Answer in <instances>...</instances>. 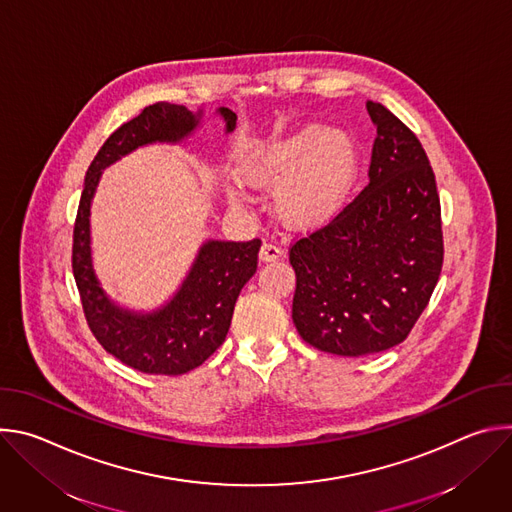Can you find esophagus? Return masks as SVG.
Here are the masks:
<instances>
[{"instance_id": "obj_1", "label": "esophagus", "mask_w": 512, "mask_h": 512, "mask_svg": "<svg viewBox=\"0 0 512 512\" xmlns=\"http://www.w3.org/2000/svg\"><path fill=\"white\" fill-rule=\"evenodd\" d=\"M283 255V251H281V247L279 245H275V243H263V247H261V251H259V259L261 261H265V263H269V261H277L279 257Z\"/></svg>"}]
</instances>
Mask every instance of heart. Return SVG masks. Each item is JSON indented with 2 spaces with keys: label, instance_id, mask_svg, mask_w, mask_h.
I'll use <instances>...</instances> for the list:
<instances>
[{
  "label": "heart",
  "instance_id": "obj_1",
  "mask_svg": "<svg viewBox=\"0 0 512 512\" xmlns=\"http://www.w3.org/2000/svg\"><path fill=\"white\" fill-rule=\"evenodd\" d=\"M356 164V148L344 133L310 125L251 154L239 172L251 186L275 184L277 208L289 223L312 225L340 208Z\"/></svg>",
  "mask_w": 512,
  "mask_h": 512
}]
</instances>
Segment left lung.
I'll list each match as a JSON object with an SVG mask.
<instances>
[{
  "label": "left lung",
  "instance_id": "obj_1",
  "mask_svg": "<svg viewBox=\"0 0 512 512\" xmlns=\"http://www.w3.org/2000/svg\"><path fill=\"white\" fill-rule=\"evenodd\" d=\"M369 186L289 247L291 318L314 348L373 354L403 342L427 308L444 263L442 206L415 133L381 103Z\"/></svg>",
  "mask_w": 512,
  "mask_h": 512
}]
</instances>
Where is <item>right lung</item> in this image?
I'll list each match as a JSON object with an SVG mask.
<instances>
[{"label": "right lung", "instance_id": "add662e5", "mask_svg": "<svg viewBox=\"0 0 512 512\" xmlns=\"http://www.w3.org/2000/svg\"><path fill=\"white\" fill-rule=\"evenodd\" d=\"M235 129L237 115L218 109ZM198 125L182 105L156 103L115 129L91 162L72 231V273L83 312L99 344L127 367L145 375H184L218 348L229 332L235 302L243 285L257 271L261 241H208L202 245L186 281L170 304L154 314H133L117 308L101 289L91 265L89 212L101 170L152 141H180Z\"/></svg>", "mask_w": 512, "mask_h": 512}]
</instances>
